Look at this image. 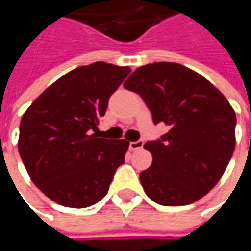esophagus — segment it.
Returning <instances> with one entry per match:
<instances>
[{
    "mask_svg": "<svg viewBox=\"0 0 251 251\" xmlns=\"http://www.w3.org/2000/svg\"><path fill=\"white\" fill-rule=\"evenodd\" d=\"M144 147V141L138 140V141H134V142H130V150L131 151H137L141 150Z\"/></svg>",
    "mask_w": 251,
    "mask_h": 251,
    "instance_id": "esophagus-1",
    "label": "esophagus"
}]
</instances>
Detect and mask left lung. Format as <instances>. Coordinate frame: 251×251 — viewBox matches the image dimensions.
<instances>
[{"mask_svg": "<svg viewBox=\"0 0 251 251\" xmlns=\"http://www.w3.org/2000/svg\"><path fill=\"white\" fill-rule=\"evenodd\" d=\"M124 88L138 93L155 124L169 131L145 142L152 165L141 172L147 196L166 207L187 205L209 193L235 151L236 114L226 98L196 71L177 63L137 68Z\"/></svg>", "mask_w": 251, "mask_h": 251, "instance_id": "8db88e82", "label": "left lung"}]
</instances>
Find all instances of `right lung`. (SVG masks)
Instances as JSON below:
<instances>
[{
	"label": "right lung",
	"mask_w": 251,
	"mask_h": 251,
	"mask_svg": "<svg viewBox=\"0 0 251 251\" xmlns=\"http://www.w3.org/2000/svg\"><path fill=\"white\" fill-rule=\"evenodd\" d=\"M130 73L101 61L78 67L25 111L19 155L32 181L57 204L86 208L107 194L130 142L98 138L96 126Z\"/></svg>",
	"instance_id": "right-lung-1"
}]
</instances>
